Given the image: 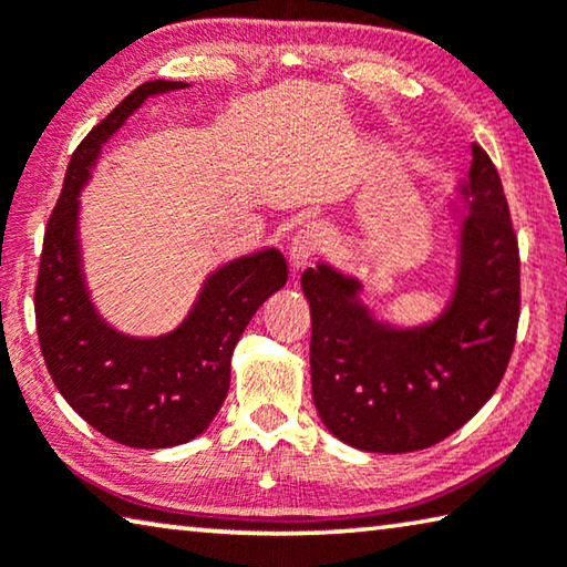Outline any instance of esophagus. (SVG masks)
I'll list each match as a JSON object with an SVG mask.
<instances>
[{
    "mask_svg": "<svg viewBox=\"0 0 567 567\" xmlns=\"http://www.w3.org/2000/svg\"><path fill=\"white\" fill-rule=\"evenodd\" d=\"M322 247H326V227H322L320 221H305L292 237L290 262L298 269L310 265V259L316 257Z\"/></svg>",
    "mask_w": 567,
    "mask_h": 567,
    "instance_id": "34e87169",
    "label": "esophagus"
}]
</instances>
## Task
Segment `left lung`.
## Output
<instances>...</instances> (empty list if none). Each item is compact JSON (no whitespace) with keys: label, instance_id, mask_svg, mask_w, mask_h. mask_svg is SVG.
<instances>
[{"label":"left lung","instance_id":"1","mask_svg":"<svg viewBox=\"0 0 567 567\" xmlns=\"http://www.w3.org/2000/svg\"><path fill=\"white\" fill-rule=\"evenodd\" d=\"M464 192L460 280L431 326L385 328L355 302V280L328 265L302 272L312 401L340 442L383 454L434 446L489 401L507 371L519 322V247L497 168L477 143Z\"/></svg>","mask_w":567,"mask_h":567}]
</instances>
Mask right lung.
I'll list each match as a JSON object with an SVG mask.
<instances>
[{"instance_id":"right-lung-1","label":"right lung","mask_w":567,"mask_h":567,"mask_svg":"<svg viewBox=\"0 0 567 567\" xmlns=\"http://www.w3.org/2000/svg\"><path fill=\"white\" fill-rule=\"evenodd\" d=\"M178 87L186 83L138 85L80 141L44 229L34 285L40 350L62 399L101 434L136 449L192 442L212 424L227 399L239 336L259 305L287 282V262L277 249L235 259L206 280L182 326L151 340L121 336L90 305L78 255L80 188L125 118L148 95Z\"/></svg>"}]
</instances>
